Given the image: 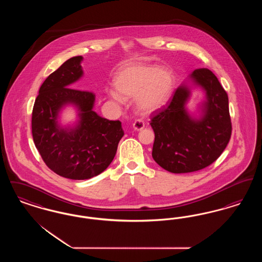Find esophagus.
Masks as SVG:
<instances>
[{
    "label": "esophagus",
    "instance_id": "34e87169",
    "mask_svg": "<svg viewBox=\"0 0 262 262\" xmlns=\"http://www.w3.org/2000/svg\"><path fill=\"white\" fill-rule=\"evenodd\" d=\"M133 127L135 128V130H141L144 127V122L141 120H137L134 124H133Z\"/></svg>",
    "mask_w": 262,
    "mask_h": 262
}]
</instances>
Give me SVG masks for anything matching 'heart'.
Instances as JSON below:
<instances>
[{
  "mask_svg": "<svg viewBox=\"0 0 262 262\" xmlns=\"http://www.w3.org/2000/svg\"><path fill=\"white\" fill-rule=\"evenodd\" d=\"M116 90L111 99L122 103L124 98H135L137 111L144 115L163 108L171 98L174 76L166 68L135 63L123 68L115 77Z\"/></svg>",
  "mask_w": 262,
  "mask_h": 262,
  "instance_id": "obj_1",
  "label": "heart"
}]
</instances>
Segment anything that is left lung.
Returning <instances> with one entry per match:
<instances>
[{
	"mask_svg": "<svg viewBox=\"0 0 262 262\" xmlns=\"http://www.w3.org/2000/svg\"><path fill=\"white\" fill-rule=\"evenodd\" d=\"M188 79L205 91L200 117L187 112L190 88L183 83L150 123L155 134L152 157L174 174L195 172L216 161L232 134L228 95L216 75L203 68L194 70Z\"/></svg>",
	"mask_w": 262,
	"mask_h": 262,
	"instance_id": "obj_1",
	"label": "left lung"
}]
</instances>
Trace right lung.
<instances>
[{"label":"right lung","mask_w":262,"mask_h":262,"mask_svg":"<svg viewBox=\"0 0 262 262\" xmlns=\"http://www.w3.org/2000/svg\"><path fill=\"white\" fill-rule=\"evenodd\" d=\"M81 56L69 59L39 89L32 111V137L43 161L56 174L86 180L105 171L124 136L120 121H109L93 111L95 94L75 89L82 75ZM67 104L77 108L75 127H62L58 114Z\"/></svg>","instance_id":"obj_1"}]
</instances>
